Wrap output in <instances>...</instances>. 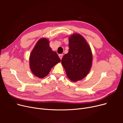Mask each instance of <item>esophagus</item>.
<instances>
[{"mask_svg":"<svg viewBox=\"0 0 123 123\" xmlns=\"http://www.w3.org/2000/svg\"><path fill=\"white\" fill-rule=\"evenodd\" d=\"M59 57H60V59L61 60V59H62V57H63V54H59Z\"/></svg>","mask_w":123,"mask_h":123,"instance_id":"obj_1","label":"esophagus"}]
</instances>
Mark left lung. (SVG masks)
Segmentation results:
<instances>
[{
  "label": "left lung",
  "mask_w": 123,
  "mask_h": 123,
  "mask_svg": "<svg viewBox=\"0 0 123 123\" xmlns=\"http://www.w3.org/2000/svg\"><path fill=\"white\" fill-rule=\"evenodd\" d=\"M69 51L61 60L68 78L73 82L83 79L91 69L92 54L90 46L80 34L75 33L69 38Z\"/></svg>",
  "instance_id": "8db88e82"
}]
</instances>
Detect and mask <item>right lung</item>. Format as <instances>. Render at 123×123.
Returning <instances> with one entry per match:
<instances>
[{
    "mask_svg": "<svg viewBox=\"0 0 123 123\" xmlns=\"http://www.w3.org/2000/svg\"><path fill=\"white\" fill-rule=\"evenodd\" d=\"M60 61L57 54L50 47L49 40L44 38L38 41L29 58L31 72L39 78L46 76L54 66Z\"/></svg>",
    "mask_w": 123,
    "mask_h": 123,
    "instance_id": "1",
    "label": "right lung"
}]
</instances>
